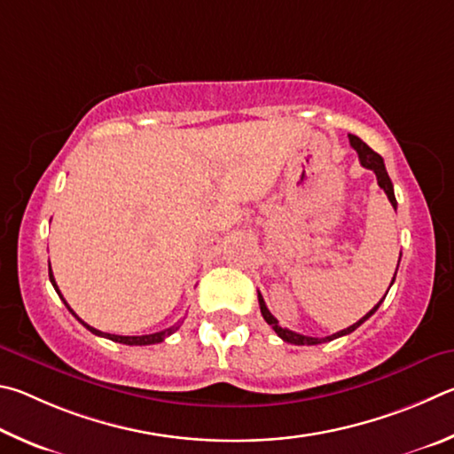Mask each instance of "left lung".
<instances>
[{"label": "left lung", "instance_id": "1", "mask_svg": "<svg viewBox=\"0 0 454 454\" xmlns=\"http://www.w3.org/2000/svg\"><path fill=\"white\" fill-rule=\"evenodd\" d=\"M348 141H351L353 149L356 151V153H359L361 165L367 167V169H371L372 173L377 175L379 187L385 191L387 197H388V201H391V205L396 209V199H395L393 183H391V177H388V173H387V169H385L383 157H380L379 153H375V151H372V149L367 145V143L356 137V135H348ZM399 261H401V257H399ZM395 275H396V271H395ZM393 281H395V277H393ZM393 281H391V285H393ZM387 293H388V291H387ZM385 297H387V295H385ZM385 297H383V299H385ZM383 299H380L379 303H377L375 307H372L367 315L363 317V319H359L355 325H351V327H347V329H343V331L335 333V335H329V337H323V339L299 335V333H295V331H289V329L281 327L279 321H277L275 317L271 315V311H269V309H267L263 297H261V293H259V307H261V315H263V319L267 321V325H271L273 331L285 340V343H291V345H319V343H327V340H333V339H339V337H343V335H348V333H353L356 327H361V325H363L364 321H367L371 315H375V311L380 307V303H383Z\"/></svg>", "mask_w": 454, "mask_h": 454}]
</instances>
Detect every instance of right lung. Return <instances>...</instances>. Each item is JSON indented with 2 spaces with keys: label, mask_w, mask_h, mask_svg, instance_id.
Returning a JSON list of instances; mask_svg holds the SVG:
<instances>
[{
  "label": "right lung",
  "mask_w": 454,
  "mask_h": 454,
  "mask_svg": "<svg viewBox=\"0 0 454 454\" xmlns=\"http://www.w3.org/2000/svg\"><path fill=\"white\" fill-rule=\"evenodd\" d=\"M50 281H51V285H53V289L58 291V295L61 297V301L63 303H66V299H63V295L59 293V287H58V283H55V279H53V273H51V265H50ZM66 307L69 309V313L75 317V319L83 325V327L87 329V331H91L93 335H98V337H106V339H109V340H115V343H123V345H155V343H161V340H165L167 337L169 335H173L175 331L179 329V323L177 325H173V327H169V329H165V331H159V333H151V335H139V337H123V335H111V333H101V331H98V329H93V327H90V325H87L85 321H82L79 319V317L74 313V309H71L67 303H66Z\"/></svg>",
  "instance_id": "right-lung-1"
}]
</instances>
